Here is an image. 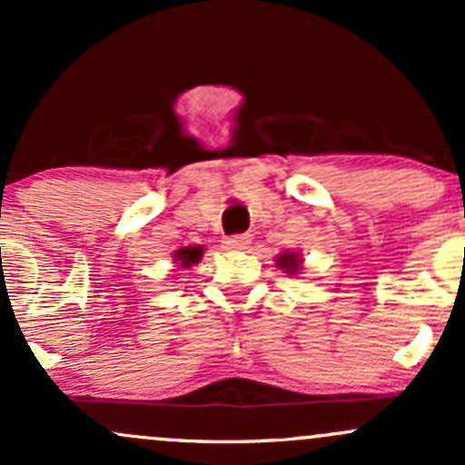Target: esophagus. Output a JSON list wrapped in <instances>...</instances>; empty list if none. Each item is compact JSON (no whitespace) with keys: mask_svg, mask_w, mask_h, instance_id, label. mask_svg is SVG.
I'll list each match as a JSON object with an SVG mask.
<instances>
[{"mask_svg":"<svg viewBox=\"0 0 465 465\" xmlns=\"http://www.w3.org/2000/svg\"><path fill=\"white\" fill-rule=\"evenodd\" d=\"M249 242H251L249 233H236V236L225 238V247L232 249V251H242V249H247Z\"/></svg>","mask_w":465,"mask_h":465,"instance_id":"esophagus-1","label":"esophagus"}]
</instances>
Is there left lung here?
<instances>
[{
    "label": "left lung",
    "mask_w": 465,
    "mask_h": 465,
    "mask_svg": "<svg viewBox=\"0 0 465 465\" xmlns=\"http://www.w3.org/2000/svg\"><path fill=\"white\" fill-rule=\"evenodd\" d=\"M277 264H280V269H284L286 273H297V271H300V258H297V253H291V251L282 253L280 258H277Z\"/></svg>",
    "instance_id": "1"
}]
</instances>
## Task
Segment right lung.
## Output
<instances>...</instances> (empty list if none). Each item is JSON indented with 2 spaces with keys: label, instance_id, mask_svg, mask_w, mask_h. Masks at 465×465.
Listing matches in <instances>:
<instances>
[{
  "label": "right lung",
  "instance_id": "obj_1",
  "mask_svg": "<svg viewBox=\"0 0 465 465\" xmlns=\"http://www.w3.org/2000/svg\"><path fill=\"white\" fill-rule=\"evenodd\" d=\"M203 255V249L201 247H185V249H179L177 255H174V260L183 266V269H188L190 264H196L201 260Z\"/></svg>",
  "mask_w": 465,
  "mask_h": 465
}]
</instances>
